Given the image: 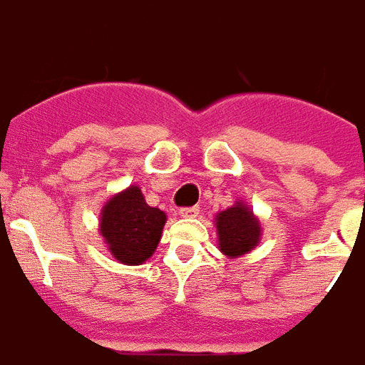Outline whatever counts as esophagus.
<instances>
[{"label":"esophagus","mask_w":365,"mask_h":365,"mask_svg":"<svg viewBox=\"0 0 365 365\" xmlns=\"http://www.w3.org/2000/svg\"><path fill=\"white\" fill-rule=\"evenodd\" d=\"M198 212H200L198 206H189V208L180 210V215H182V217H195V215H198Z\"/></svg>","instance_id":"1"}]
</instances>
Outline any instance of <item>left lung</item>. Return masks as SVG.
I'll list each match as a JSON object with an SVG mask.
<instances>
[{
	"instance_id": "left-lung-1",
	"label": "left lung",
	"mask_w": 365,
	"mask_h": 365,
	"mask_svg": "<svg viewBox=\"0 0 365 365\" xmlns=\"http://www.w3.org/2000/svg\"><path fill=\"white\" fill-rule=\"evenodd\" d=\"M219 250L221 253L236 259L240 255L250 253L260 240V223L247 204L236 202L230 208L215 215Z\"/></svg>"
}]
</instances>
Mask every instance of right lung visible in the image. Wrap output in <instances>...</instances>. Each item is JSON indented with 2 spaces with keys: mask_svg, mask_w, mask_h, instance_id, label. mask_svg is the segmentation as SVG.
Instances as JSON below:
<instances>
[{
  "mask_svg": "<svg viewBox=\"0 0 365 365\" xmlns=\"http://www.w3.org/2000/svg\"><path fill=\"white\" fill-rule=\"evenodd\" d=\"M165 223V212L148 206L140 187L131 185L103 206L99 230L118 262L136 266L157 250Z\"/></svg>",
  "mask_w": 365,
  "mask_h": 365,
  "instance_id": "right-lung-1",
  "label": "right lung"
}]
</instances>
